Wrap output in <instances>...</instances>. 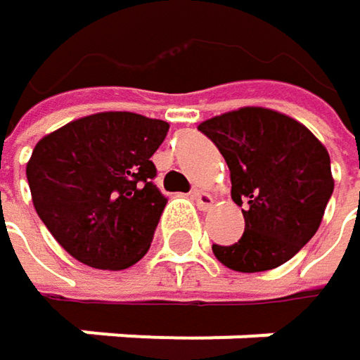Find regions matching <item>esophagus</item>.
I'll return each mask as SVG.
<instances>
[{
  "mask_svg": "<svg viewBox=\"0 0 360 360\" xmlns=\"http://www.w3.org/2000/svg\"><path fill=\"white\" fill-rule=\"evenodd\" d=\"M191 198L195 200V204H198L202 210L210 208V206H212V202H214V200H212V195H210L208 191H204V189H193V191H191Z\"/></svg>",
  "mask_w": 360,
  "mask_h": 360,
  "instance_id": "obj_1",
  "label": "esophagus"
}]
</instances>
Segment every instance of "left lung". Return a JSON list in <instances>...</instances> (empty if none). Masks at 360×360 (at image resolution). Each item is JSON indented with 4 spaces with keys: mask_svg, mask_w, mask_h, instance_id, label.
<instances>
[{
    "mask_svg": "<svg viewBox=\"0 0 360 360\" xmlns=\"http://www.w3.org/2000/svg\"><path fill=\"white\" fill-rule=\"evenodd\" d=\"M231 173V198L246 229L233 246H212L219 262L258 273L288 262L319 229L333 191L325 146L296 118L246 106L198 127Z\"/></svg>",
    "mask_w": 360,
    "mask_h": 360,
    "instance_id": "left-lung-1",
    "label": "left lung"
}]
</instances>
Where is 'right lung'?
Listing matches in <instances>:
<instances>
[{"mask_svg":"<svg viewBox=\"0 0 360 360\" xmlns=\"http://www.w3.org/2000/svg\"><path fill=\"white\" fill-rule=\"evenodd\" d=\"M169 122L135 112L77 118L37 141L27 179L56 242L94 269H129L150 250L167 198L150 160Z\"/></svg>","mask_w":360,"mask_h":360,"instance_id":"right-lung-1","label":"right lung"}]
</instances>
